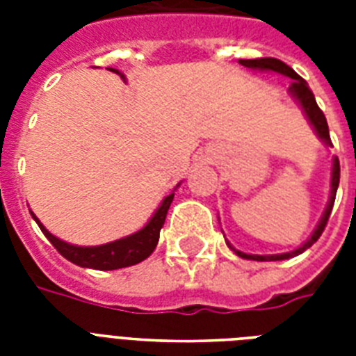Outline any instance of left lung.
<instances>
[{
  "mask_svg": "<svg viewBox=\"0 0 356 356\" xmlns=\"http://www.w3.org/2000/svg\"><path fill=\"white\" fill-rule=\"evenodd\" d=\"M238 63L242 64V66H245V68L260 70V72H275V74H281V75H284V77H290V79L293 81L292 85H290V94H292V97L299 103V105H301L305 116L309 118L310 125L314 127L316 134L320 136L321 142H323L325 145H332L325 114L321 113V108L318 107V103H316L314 94H312V90H310L309 85H307V81H305L301 75L296 74V72H293V70L288 66V64H284L282 60H279V58H271V57L240 58ZM338 184H340V161H338L337 156H334V159H332L331 195H329V203H327L323 216H321V220L318 222V227L314 229V233L310 234L309 240H307V242H305L301 248L293 249V251H290V253H281V254H248V253H242V251H238V249H234L229 242H227V245L233 249L238 257H242V259H249V260H260V262H266V260L292 259V257H296V254L303 253L305 249H309L312 243L318 242V238H320L321 233H323V229H325L327 222H329V216H331L332 205H334V197H337Z\"/></svg>",
  "mask_w": 356,
  "mask_h": 356,
  "instance_id": "left-lung-1",
  "label": "left lung"
}]
</instances>
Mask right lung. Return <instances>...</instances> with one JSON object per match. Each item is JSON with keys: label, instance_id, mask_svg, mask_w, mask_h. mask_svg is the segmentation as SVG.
<instances>
[{"label": "right lung", "instance_id": "add662e5", "mask_svg": "<svg viewBox=\"0 0 356 356\" xmlns=\"http://www.w3.org/2000/svg\"><path fill=\"white\" fill-rule=\"evenodd\" d=\"M111 72L120 74L118 70H111ZM172 201L173 194L164 197L161 207L156 209L149 222L145 223L144 227L136 231V233L129 234L125 238H120V240H114V242L103 243V245H90V248L72 245V243L64 242L60 238L53 236L33 212H31V216L38 223V227H40L42 233L46 234L47 240L53 243V248L57 249L64 259H68L70 262H74V264L81 266V268L107 271L138 264V262L145 260L155 251L156 243H159V236H161V229L164 225L168 209L172 205Z\"/></svg>", "mask_w": 356, "mask_h": 356}]
</instances>
